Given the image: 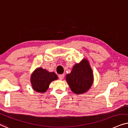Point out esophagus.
Returning <instances> with one entry per match:
<instances>
[{
  "mask_svg": "<svg viewBox=\"0 0 128 128\" xmlns=\"http://www.w3.org/2000/svg\"><path fill=\"white\" fill-rule=\"evenodd\" d=\"M64 74H60L58 76V78L60 80H62L64 79Z\"/></svg>",
  "mask_w": 128,
  "mask_h": 128,
  "instance_id": "34e87169",
  "label": "esophagus"
}]
</instances>
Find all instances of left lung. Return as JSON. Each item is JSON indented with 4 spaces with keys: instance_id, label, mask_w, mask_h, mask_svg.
<instances>
[{
    "instance_id": "obj_1",
    "label": "left lung",
    "mask_w": 128,
    "mask_h": 128,
    "mask_svg": "<svg viewBox=\"0 0 128 128\" xmlns=\"http://www.w3.org/2000/svg\"><path fill=\"white\" fill-rule=\"evenodd\" d=\"M66 80L71 91L76 94L86 92L93 82V74L89 62L83 59L74 66L70 74L66 76Z\"/></svg>"
}]
</instances>
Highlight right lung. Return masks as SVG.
<instances>
[{"label":"right lung","mask_w":128,"mask_h":128,"mask_svg":"<svg viewBox=\"0 0 128 128\" xmlns=\"http://www.w3.org/2000/svg\"><path fill=\"white\" fill-rule=\"evenodd\" d=\"M57 78V76L54 72H49L46 70L38 68L32 74L31 82L34 91L45 92L51 82Z\"/></svg>","instance_id":"1"}]
</instances>
